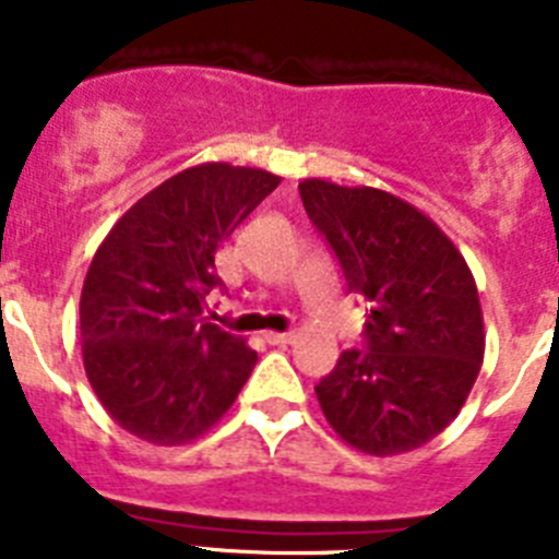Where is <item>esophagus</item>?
<instances>
[{
  "label": "esophagus",
  "instance_id": "34e87169",
  "mask_svg": "<svg viewBox=\"0 0 559 559\" xmlns=\"http://www.w3.org/2000/svg\"><path fill=\"white\" fill-rule=\"evenodd\" d=\"M265 341H269V344H274V347H285V344H290V341H294V333H265Z\"/></svg>",
  "mask_w": 559,
  "mask_h": 559
}]
</instances>
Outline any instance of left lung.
Here are the masks:
<instances>
[{
	"label": "left lung",
	"mask_w": 559,
	"mask_h": 559,
	"mask_svg": "<svg viewBox=\"0 0 559 559\" xmlns=\"http://www.w3.org/2000/svg\"><path fill=\"white\" fill-rule=\"evenodd\" d=\"M310 221L353 294L367 296V353H341L316 386L330 428L369 456L423 448L451 426L484 360L473 271L426 212L378 187L299 181Z\"/></svg>",
	"instance_id": "1"
}]
</instances>
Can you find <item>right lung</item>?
Here are the masks:
<instances>
[{"label":"right lung","mask_w":559,"mask_h":559,"mask_svg":"<svg viewBox=\"0 0 559 559\" xmlns=\"http://www.w3.org/2000/svg\"><path fill=\"white\" fill-rule=\"evenodd\" d=\"M260 167L204 162L120 215L81 290L83 369L108 417L151 445L204 437L231 408L257 353L201 319L215 251L276 190Z\"/></svg>","instance_id":"right-lung-1"}]
</instances>
